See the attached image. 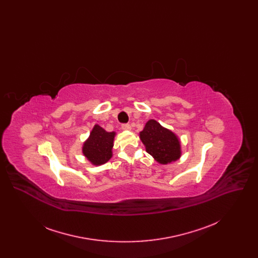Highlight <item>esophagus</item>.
Listing matches in <instances>:
<instances>
[{"mask_svg": "<svg viewBox=\"0 0 258 258\" xmlns=\"http://www.w3.org/2000/svg\"><path fill=\"white\" fill-rule=\"evenodd\" d=\"M122 130L123 131H131L132 126L128 123H123V124H122Z\"/></svg>", "mask_w": 258, "mask_h": 258, "instance_id": "34e87169", "label": "esophagus"}]
</instances>
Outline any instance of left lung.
Segmentation results:
<instances>
[{"instance_id":"1","label":"left lung","mask_w":258,"mask_h":258,"mask_svg":"<svg viewBox=\"0 0 258 258\" xmlns=\"http://www.w3.org/2000/svg\"><path fill=\"white\" fill-rule=\"evenodd\" d=\"M139 136L146 152L160 164H167L180 159L179 138L156 120H149Z\"/></svg>"}]
</instances>
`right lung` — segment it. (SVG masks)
<instances>
[{"label":"right lung","mask_w":258,"mask_h":258,"mask_svg":"<svg viewBox=\"0 0 258 258\" xmlns=\"http://www.w3.org/2000/svg\"><path fill=\"white\" fill-rule=\"evenodd\" d=\"M115 133H108L98 124H95L89 138L83 144L82 152L94 165L104 164L112 157Z\"/></svg>","instance_id":"right-lung-1"}]
</instances>
